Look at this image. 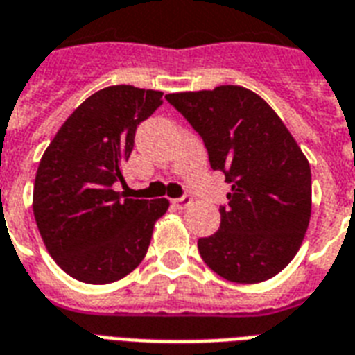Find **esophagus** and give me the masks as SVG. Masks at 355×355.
<instances>
[{
    "label": "esophagus",
    "instance_id": "esophagus-1",
    "mask_svg": "<svg viewBox=\"0 0 355 355\" xmlns=\"http://www.w3.org/2000/svg\"><path fill=\"white\" fill-rule=\"evenodd\" d=\"M173 205L178 207V209H186V207H190L191 205V198L190 196H184V198L180 199H173Z\"/></svg>",
    "mask_w": 355,
    "mask_h": 355
}]
</instances>
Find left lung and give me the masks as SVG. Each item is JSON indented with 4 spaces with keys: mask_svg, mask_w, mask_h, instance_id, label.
<instances>
[{
    "mask_svg": "<svg viewBox=\"0 0 355 355\" xmlns=\"http://www.w3.org/2000/svg\"><path fill=\"white\" fill-rule=\"evenodd\" d=\"M165 99L203 139L231 184L220 230L198 241L201 258L230 282L258 284L290 263L311 222L309 159L269 103L243 86L178 92Z\"/></svg>",
    "mask_w": 355,
    "mask_h": 355,
    "instance_id": "1",
    "label": "left lung"
}]
</instances>
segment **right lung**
<instances>
[{
  "instance_id": "obj_1",
  "label": "right lung",
  "mask_w": 355,
  "mask_h": 355,
  "mask_svg": "<svg viewBox=\"0 0 355 355\" xmlns=\"http://www.w3.org/2000/svg\"><path fill=\"white\" fill-rule=\"evenodd\" d=\"M162 92L107 86L78 105L46 146L33 182V216L60 269L86 284H111L146 256L167 199L122 198V167L137 125Z\"/></svg>"
}]
</instances>
